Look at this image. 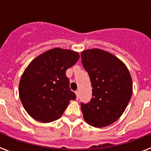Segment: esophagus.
Segmentation results:
<instances>
[{"label": "esophagus", "instance_id": "esophagus-1", "mask_svg": "<svg viewBox=\"0 0 151 151\" xmlns=\"http://www.w3.org/2000/svg\"><path fill=\"white\" fill-rule=\"evenodd\" d=\"M75 94H76V96H77V99H79V92H78V91L75 92Z\"/></svg>", "mask_w": 151, "mask_h": 151}]
</instances>
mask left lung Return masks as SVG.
Listing matches in <instances>:
<instances>
[{"label":"left lung","mask_w":151,"mask_h":151,"mask_svg":"<svg viewBox=\"0 0 151 151\" xmlns=\"http://www.w3.org/2000/svg\"><path fill=\"white\" fill-rule=\"evenodd\" d=\"M89 75L92 98L81 103L85 122L96 128L113 124L122 115L132 94V81L127 66L118 58L99 48L81 53Z\"/></svg>","instance_id":"1"}]
</instances>
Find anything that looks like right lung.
<instances>
[{"mask_svg": "<svg viewBox=\"0 0 151 151\" xmlns=\"http://www.w3.org/2000/svg\"><path fill=\"white\" fill-rule=\"evenodd\" d=\"M78 52L55 48L35 58L22 73L20 100L30 117L48 123L59 119L76 95L70 88L66 70L78 62Z\"/></svg>", "mask_w": 151, "mask_h": 151, "instance_id": "obj_1", "label": "right lung"}]
</instances>
